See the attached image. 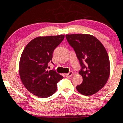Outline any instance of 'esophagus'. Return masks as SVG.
<instances>
[{
  "instance_id": "obj_1",
  "label": "esophagus",
  "mask_w": 123,
  "mask_h": 123,
  "mask_svg": "<svg viewBox=\"0 0 123 123\" xmlns=\"http://www.w3.org/2000/svg\"><path fill=\"white\" fill-rule=\"evenodd\" d=\"M72 75H73L72 72H70L68 73V74H66V76L67 78H70Z\"/></svg>"
}]
</instances>
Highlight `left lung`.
I'll return each mask as SVG.
<instances>
[{
  "label": "left lung",
  "instance_id": "obj_1",
  "mask_svg": "<svg viewBox=\"0 0 123 123\" xmlns=\"http://www.w3.org/2000/svg\"><path fill=\"white\" fill-rule=\"evenodd\" d=\"M66 37L82 66L79 74L83 80L76 90L85 96L95 94L104 87L110 75V62L105 48L98 39L88 34L66 35Z\"/></svg>",
  "mask_w": 123,
  "mask_h": 123
}]
</instances>
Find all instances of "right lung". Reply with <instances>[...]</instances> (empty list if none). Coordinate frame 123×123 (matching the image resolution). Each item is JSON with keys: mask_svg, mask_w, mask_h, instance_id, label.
Listing matches in <instances>:
<instances>
[{"mask_svg": "<svg viewBox=\"0 0 123 123\" xmlns=\"http://www.w3.org/2000/svg\"><path fill=\"white\" fill-rule=\"evenodd\" d=\"M64 38V35L39 36L24 48L19 63V74L24 87L31 94L46 98L56 92L57 84L63 76L47 68L54 49Z\"/></svg>", "mask_w": 123, "mask_h": 123, "instance_id": "1", "label": "right lung"}]
</instances>
